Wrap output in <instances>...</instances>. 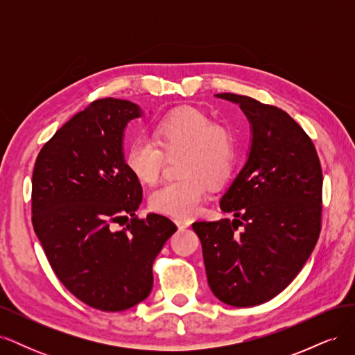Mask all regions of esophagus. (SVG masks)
Segmentation results:
<instances>
[{
	"label": "esophagus",
	"instance_id": "1",
	"mask_svg": "<svg viewBox=\"0 0 355 355\" xmlns=\"http://www.w3.org/2000/svg\"><path fill=\"white\" fill-rule=\"evenodd\" d=\"M175 222H176L179 230H187L189 225H191V222L187 220V219H175Z\"/></svg>",
	"mask_w": 355,
	"mask_h": 355
}]
</instances>
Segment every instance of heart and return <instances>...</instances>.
Here are the masks:
<instances>
[{"label":"heart","instance_id":"b5f03b06","mask_svg":"<svg viewBox=\"0 0 355 355\" xmlns=\"http://www.w3.org/2000/svg\"><path fill=\"white\" fill-rule=\"evenodd\" d=\"M153 141L136 137L128 144L124 163L145 185H154L163 170L164 155L182 154L178 161L180 179L155 189L149 204L155 211L173 218H192L207 196V182L216 185L230 175L237 139L228 125L194 108L168 112L153 127Z\"/></svg>","mask_w":355,"mask_h":355}]
</instances>
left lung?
<instances>
[{
    "instance_id": "obj_1",
    "label": "left lung",
    "mask_w": 355,
    "mask_h": 355,
    "mask_svg": "<svg viewBox=\"0 0 355 355\" xmlns=\"http://www.w3.org/2000/svg\"><path fill=\"white\" fill-rule=\"evenodd\" d=\"M239 103L252 128L244 167L220 198L234 219L194 222L213 295L231 306H254L293 282L321 230L323 173L309 136L292 116L249 96Z\"/></svg>"
}]
</instances>
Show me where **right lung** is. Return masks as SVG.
Segmentation results:
<instances>
[{"label":"right lung","mask_w":355,"mask_h":355,"mask_svg":"<svg viewBox=\"0 0 355 355\" xmlns=\"http://www.w3.org/2000/svg\"><path fill=\"white\" fill-rule=\"evenodd\" d=\"M141 115L130 101L92 102L41 148L32 173V225L53 271L75 297L110 313L151 293L153 263L178 230L163 214L136 216L142 187L125 167L123 137Z\"/></svg>","instance_id":"right-lung-1"}]
</instances>
